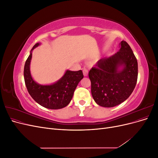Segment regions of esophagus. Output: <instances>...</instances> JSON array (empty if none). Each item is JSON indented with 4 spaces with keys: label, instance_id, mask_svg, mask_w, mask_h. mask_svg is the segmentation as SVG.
Returning <instances> with one entry per match:
<instances>
[{
    "label": "esophagus",
    "instance_id": "esophagus-1",
    "mask_svg": "<svg viewBox=\"0 0 158 158\" xmlns=\"http://www.w3.org/2000/svg\"><path fill=\"white\" fill-rule=\"evenodd\" d=\"M83 74H84V76H88V70L87 69H84L83 70Z\"/></svg>",
    "mask_w": 158,
    "mask_h": 158
}]
</instances>
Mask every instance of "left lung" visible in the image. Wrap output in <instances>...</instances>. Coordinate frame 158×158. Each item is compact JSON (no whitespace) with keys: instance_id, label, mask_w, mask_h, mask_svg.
<instances>
[{"instance_id":"obj_1","label":"left lung","mask_w":158,"mask_h":158,"mask_svg":"<svg viewBox=\"0 0 158 158\" xmlns=\"http://www.w3.org/2000/svg\"><path fill=\"white\" fill-rule=\"evenodd\" d=\"M92 97L99 106L113 107L128 98L138 78V63L131 47L120 43L117 53L100 59L89 72Z\"/></svg>"}]
</instances>
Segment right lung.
I'll list each match as a JSON object with an SVG mask.
<instances>
[{"label":"right lung","instance_id":"add662e5","mask_svg":"<svg viewBox=\"0 0 158 158\" xmlns=\"http://www.w3.org/2000/svg\"><path fill=\"white\" fill-rule=\"evenodd\" d=\"M40 45L37 43L33 47L26 61L23 76L26 88L31 98L40 106L50 109H62L70 102L75 89L84 78L82 71L66 70L64 75L53 84L43 85L37 83L31 74L30 63L33 50Z\"/></svg>","mask_w":158,"mask_h":158}]
</instances>
